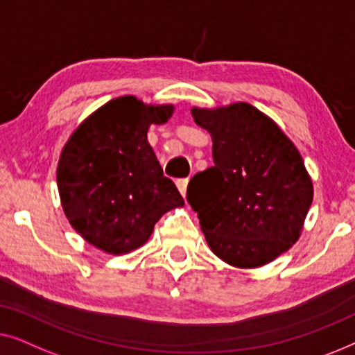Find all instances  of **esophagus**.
<instances>
[{"label": "esophagus", "instance_id": "34e87169", "mask_svg": "<svg viewBox=\"0 0 355 355\" xmlns=\"http://www.w3.org/2000/svg\"><path fill=\"white\" fill-rule=\"evenodd\" d=\"M188 182H189L188 178H180V180H177V187H178L180 193H182V196H183V198L187 196V188H188Z\"/></svg>", "mask_w": 355, "mask_h": 355}]
</instances>
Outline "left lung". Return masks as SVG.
I'll list each match as a JSON object with an SVG mask.
<instances>
[{"mask_svg": "<svg viewBox=\"0 0 355 355\" xmlns=\"http://www.w3.org/2000/svg\"><path fill=\"white\" fill-rule=\"evenodd\" d=\"M212 137L214 166L191 178L187 199L209 248L230 266L268 263L296 243L313 188L301 154L248 103L191 109Z\"/></svg>", "mask_w": 355, "mask_h": 355, "instance_id": "left-lung-1", "label": "left lung"}]
</instances>
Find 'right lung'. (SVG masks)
I'll return each mask as SVG.
<instances>
[{
  "mask_svg": "<svg viewBox=\"0 0 355 355\" xmlns=\"http://www.w3.org/2000/svg\"><path fill=\"white\" fill-rule=\"evenodd\" d=\"M173 106H146L135 96L112 99L83 121L62 149L58 188L71 225L94 248L125 254L151 236L164 214L183 206L148 143L151 123Z\"/></svg>",
  "mask_w": 355,
  "mask_h": 355,
  "instance_id": "add662e5",
  "label": "right lung"
}]
</instances>
